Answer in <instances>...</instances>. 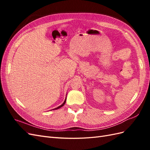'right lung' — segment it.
<instances>
[{"instance_id":"right-lung-1","label":"right lung","mask_w":150,"mask_h":150,"mask_svg":"<svg viewBox=\"0 0 150 150\" xmlns=\"http://www.w3.org/2000/svg\"><path fill=\"white\" fill-rule=\"evenodd\" d=\"M66 99H65V100H64V103H63L61 106H58L57 108H54V109H53V110H57V109H59L60 108H61V107H62L65 104V103H66Z\"/></svg>"}]
</instances>
